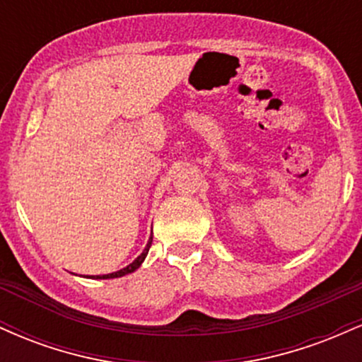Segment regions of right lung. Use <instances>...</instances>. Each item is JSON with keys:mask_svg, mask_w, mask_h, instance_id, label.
<instances>
[{"mask_svg": "<svg viewBox=\"0 0 362 362\" xmlns=\"http://www.w3.org/2000/svg\"><path fill=\"white\" fill-rule=\"evenodd\" d=\"M151 242H153V233H151V236H149V240H148L146 247H144L143 253H141V255L138 257V259L132 260L131 264L127 265V267L120 269V271H117V272L103 274V276H86V277H90V279H114V277H122V276H126V274L134 272L136 269H139V267H141V264H143L144 259H146V255H148V252H149V247H151Z\"/></svg>", "mask_w": 362, "mask_h": 362, "instance_id": "obj_1", "label": "right lung"}]
</instances>
